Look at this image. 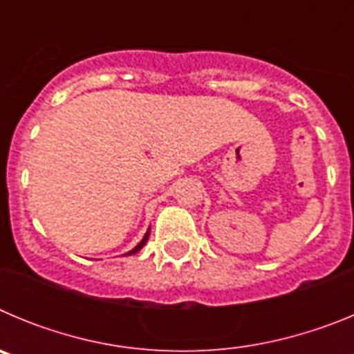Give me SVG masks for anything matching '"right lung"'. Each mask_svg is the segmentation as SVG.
I'll return each mask as SVG.
<instances>
[{
	"label": "right lung",
	"mask_w": 354,
	"mask_h": 354,
	"mask_svg": "<svg viewBox=\"0 0 354 354\" xmlns=\"http://www.w3.org/2000/svg\"><path fill=\"white\" fill-rule=\"evenodd\" d=\"M149 236H150V234H149V232H147V234H145V236H143V239H142V241H140L138 245L134 246V248H133V250H131V252H129V253H127V255H133V253L140 252V250H142V248H143V246H145V243H147V239H149Z\"/></svg>",
	"instance_id": "obj_1"
}]
</instances>
